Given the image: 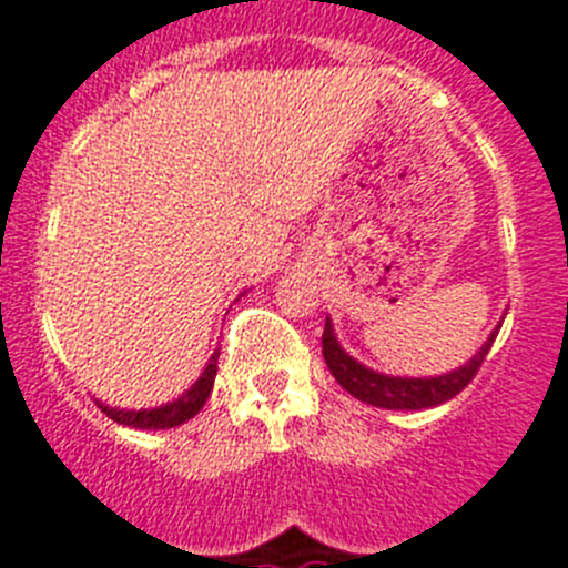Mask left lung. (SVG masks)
<instances>
[{
	"label": "left lung",
	"instance_id": "1",
	"mask_svg": "<svg viewBox=\"0 0 568 568\" xmlns=\"http://www.w3.org/2000/svg\"><path fill=\"white\" fill-rule=\"evenodd\" d=\"M494 337H497V332L488 337V343L470 357L468 364L454 369V373L438 375V378H389V375L366 369L364 364H357L355 357L346 355L341 349V343H337L335 332H332V323L326 321V328H323V357H326L328 373L335 375L337 384L346 393L355 395L357 402L384 409H427L450 402L454 395H459L462 389L468 387L474 375L479 373V366H483Z\"/></svg>",
	"mask_w": 568,
	"mask_h": 568
}]
</instances>
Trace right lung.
Masks as SVG:
<instances>
[{"label": "right lung", "instance_id": "1", "mask_svg": "<svg viewBox=\"0 0 568 568\" xmlns=\"http://www.w3.org/2000/svg\"><path fill=\"white\" fill-rule=\"evenodd\" d=\"M219 352H213L211 364L202 373V378L195 381L193 387L187 393L181 395L179 402H170L164 407L155 409H118V407H106V404H98L103 413H106L112 422L126 424V427H138V430H166V427H179V424L190 422V418L204 407L207 402V395L213 389V378H216L219 369Z\"/></svg>", "mask_w": 568, "mask_h": 568}]
</instances>
